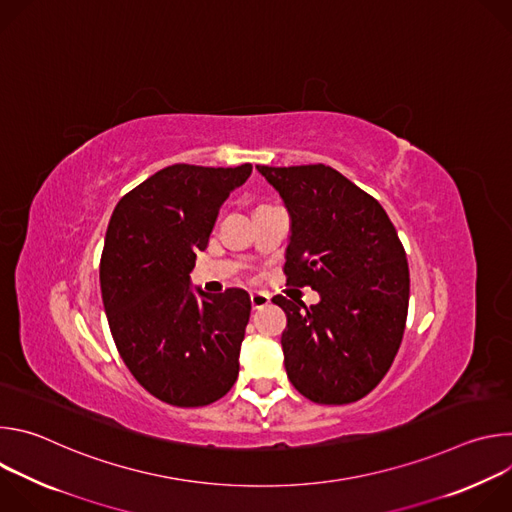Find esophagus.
Returning a JSON list of instances; mask_svg holds the SVG:
<instances>
[{"label":"esophagus","mask_w":512,"mask_h":512,"mask_svg":"<svg viewBox=\"0 0 512 512\" xmlns=\"http://www.w3.org/2000/svg\"><path fill=\"white\" fill-rule=\"evenodd\" d=\"M251 306H253V310H259V308H263V306H267L269 304V296L267 294H263V291H251Z\"/></svg>","instance_id":"34e87169"}]
</instances>
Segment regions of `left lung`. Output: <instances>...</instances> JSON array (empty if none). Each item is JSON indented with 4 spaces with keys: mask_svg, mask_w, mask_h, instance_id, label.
I'll return each instance as SVG.
<instances>
[{
    "mask_svg": "<svg viewBox=\"0 0 512 512\" xmlns=\"http://www.w3.org/2000/svg\"><path fill=\"white\" fill-rule=\"evenodd\" d=\"M291 216L283 273L310 285L320 304L283 296L287 377L306 399L354 403L391 369L409 306V265L385 208L324 164L257 166ZM305 310L302 311L301 308Z\"/></svg>",
    "mask_w": 512,
    "mask_h": 512,
    "instance_id": "left-lung-1",
    "label": "left lung"
}]
</instances>
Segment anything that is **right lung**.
<instances>
[{
  "label": "right lung",
  "instance_id": "add662e5",
  "mask_svg": "<svg viewBox=\"0 0 512 512\" xmlns=\"http://www.w3.org/2000/svg\"><path fill=\"white\" fill-rule=\"evenodd\" d=\"M251 170L174 164L111 214L99 267L111 336L135 381L168 405H210L237 381L249 294L229 287L196 300L188 283L221 204Z\"/></svg>",
  "mask_w": 512,
  "mask_h": 512
}]
</instances>
